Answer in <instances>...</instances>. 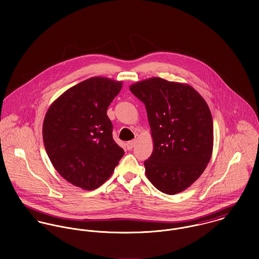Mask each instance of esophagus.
<instances>
[{"mask_svg":"<svg viewBox=\"0 0 259 259\" xmlns=\"http://www.w3.org/2000/svg\"><path fill=\"white\" fill-rule=\"evenodd\" d=\"M136 143H137V140H133V141H128V142L126 143V149H127V150H132V149L135 147Z\"/></svg>","mask_w":259,"mask_h":259,"instance_id":"esophagus-1","label":"esophagus"}]
</instances>
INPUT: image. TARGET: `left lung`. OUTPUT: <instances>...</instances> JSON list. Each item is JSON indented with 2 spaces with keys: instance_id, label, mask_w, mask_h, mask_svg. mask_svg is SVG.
<instances>
[{
  "instance_id": "obj_1",
  "label": "left lung",
  "mask_w": 259,
  "mask_h": 259,
  "mask_svg": "<svg viewBox=\"0 0 259 259\" xmlns=\"http://www.w3.org/2000/svg\"><path fill=\"white\" fill-rule=\"evenodd\" d=\"M144 104L153 151L145 174L162 193L174 195L191 186L209 163L213 126L209 106L187 84L153 77L130 87Z\"/></svg>"
}]
</instances>
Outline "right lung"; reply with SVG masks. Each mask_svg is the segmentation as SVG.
<instances>
[{
	"label": "right lung",
	"mask_w": 259,
	"mask_h": 259,
	"mask_svg": "<svg viewBox=\"0 0 259 259\" xmlns=\"http://www.w3.org/2000/svg\"><path fill=\"white\" fill-rule=\"evenodd\" d=\"M121 87V82L92 77L65 91L47 112L42 137L47 155L74 186L100 187L124 154L113 139V124L107 115Z\"/></svg>",
	"instance_id": "right-lung-1"
}]
</instances>
